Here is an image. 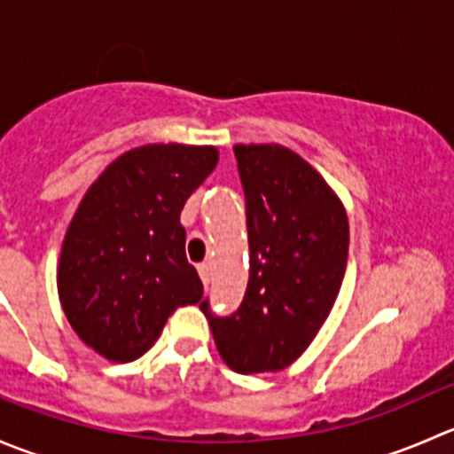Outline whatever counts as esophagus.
Masks as SVG:
<instances>
[{
  "label": "esophagus",
  "mask_w": 454,
  "mask_h": 454,
  "mask_svg": "<svg viewBox=\"0 0 454 454\" xmlns=\"http://www.w3.org/2000/svg\"><path fill=\"white\" fill-rule=\"evenodd\" d=\"M198 272H200L201 283H204V287H208V283H210V265L208 263H200L198 265Z\"/></svg>",
  "instance_id": "obj_1"
}]
</instances>
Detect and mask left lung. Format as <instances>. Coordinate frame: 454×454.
Wrapping results in <instances>:
<instances>
[{"instance_id":"left-lung-1","label":"left lung","mask_w":454,"mask_h":454,"mask_svg":"<svg viewBox=\"0 0 454 454\" xmlns=\"http://www.w3.org/2000/svg\"><path fill=\"white\" fill-rule=\"evenodd\" d=\"M246 195L250 277L244 301L201 312L223 363L237 373L290 367L333 308L349 254V222L312 164L281 145H237Z\"/></svg>"}]
</instances>
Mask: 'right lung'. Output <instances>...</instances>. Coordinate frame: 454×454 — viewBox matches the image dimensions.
Returning <instances> with one entry per match:
<instances>
[{
  "instance_id": "obj_1",
  "label": "right lung",
  "mask_w": 454,
  "mask_h": 454,
  "mask_svg": "<svg viewBox=\"0 0 454 454\" xmlns=\"http://www.w3.org/2000/svg\"><path fill=\"white\" fill-rule=\"evenodd\" d=\"M217 158L215 146H138L85 193L63 241L59 296L96 354L114 363L140 358L168 316L201 301L180 213Z\"/></svg>"
}]
</instances>
